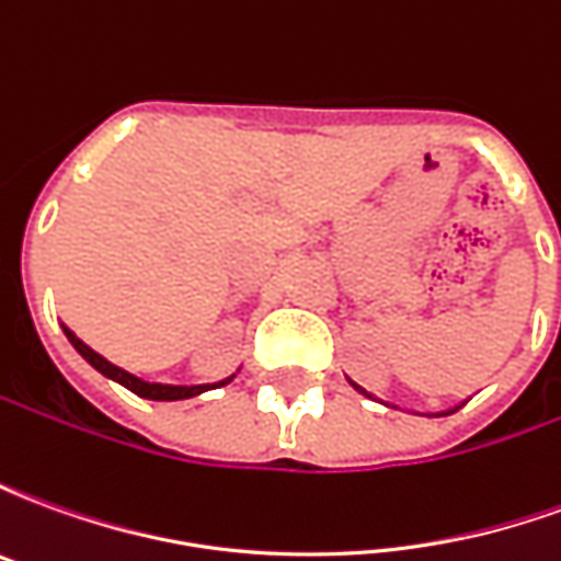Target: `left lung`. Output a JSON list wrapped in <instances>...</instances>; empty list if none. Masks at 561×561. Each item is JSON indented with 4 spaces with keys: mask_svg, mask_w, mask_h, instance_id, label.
I'll return each instance as SVG.
<instances>
[{
    "mask_svg": "<svg viewBox=\"0 0 561 561\" xmlns=\"http://www.w3.org/2000/svg\"><path fill=\"white\" fill-rule=\"evenodd\" d=\"M354 388H357V385H354ZM357 390H360V388H357ZM360 393H366V390H360Z\"/></svg>",
    "mask_w": 561,
    "mask_h": 561,
    "instance_id": "left-lung-1",
    "label": "left lung"
}]
</instances>
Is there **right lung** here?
<instances>
[{
	"instance_id": "right-lung-1",
	"label": "right lung",
	"mask_w": 561,
	"mask_h": 561,
	"mask_svg": "<svg viewBox=\"0 0 561 561\" xmlns=\"http://www.w3.org/2000/svg\"><path fill=\"white\" fill-rule=\"evenodd\" d=\"M66 336L71 340V345L78 348L87 360H90L99 373H104L107 378H114V381H119L123 388H128L131 393H138V397H144V400H188V397H197V393H204V390L209 388H221V385H228L231 378H225V381H219V385H195V388H176V385H147V381H140V378H135L131 373H126V369H119V366H114L111 360H104L102 354H95L87 345V342H80L71 330L66 328Z\"/></svg>"
}]
</instances>
